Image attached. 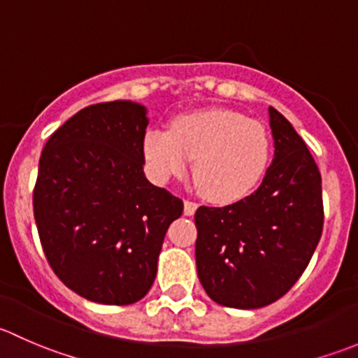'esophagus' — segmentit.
<instances>
[{
  "label": "esophagus",
  "mask_w": 358,
  "mask_h": 358,
  "mask_svg": "<svg viewBox=\"0 0 358 358\" xmlns=\"http://www.w3.org/2000/svg\"><path fill=\"white\" fill-rule=\"evenodd\" d=\"M197 209V204L192 201H183V213H185V216H192L194 213H196Z\"/></svg>",
  "instance_id": "1"
}]
</instances>
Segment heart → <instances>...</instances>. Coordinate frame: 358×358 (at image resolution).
<instances>
[{
	"label": "heart",
	"mask_w": 358,
	"mask_h": 358,
	"mask_svg": "<svg viewBox=\"0 0 358 358\" xmlns=\"http://www.w3.org/2000/svg\"><path fill=\"white\" fill-rule=\"evenodd\" d=\"M142 152L147 173L156 183L182 176L194 157V176L206 199L232 204L251 194L263 178L272 138L259 121L208 107L176 115L169 129H149Z\"/></svg>",
	"instance_id": "heart-1"
}]
</instances>
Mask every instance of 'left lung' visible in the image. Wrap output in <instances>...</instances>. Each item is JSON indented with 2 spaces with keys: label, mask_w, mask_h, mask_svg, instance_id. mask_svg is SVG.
Here are the masks:
<instances>
[{
  "label": "left lung",
  "mask_w": 358,
  "mask_h": 358,
  "mask_svg": "<svg viewBox=\"0 0 358 358\" xmlns=\"http://www.w3.org/2000/svg\"><path fill=\"white\" fill-rule=\"evenodd\" d=\"M273 161L258 190L223 208L196 211L197 275L209 298L262 308L301 277L322 236V178L292 124L268 107Z\"/></svg>",
  "instance_id": "1"
}]
</instances>
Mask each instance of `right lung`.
I'll return each instance as SVG.
<instances>
[{
    "label": "right lung",
    "mask_w": 358,
    "mask_h": 358,
    "mask_svg": "<svg viewBox=\"0 0 358 358\" xmlns=\"http://www.w3.org/2000/svg\"><path fill=\"white\" fill-rule=\"evenodd\" d=\"M147 109L131 100L81 109L39 159L34 218L53 272L102 305H131L152 287L166 230L183 202L143 173Z\"/></svg>",
    "instance_id": "1"
}]
</instances>
